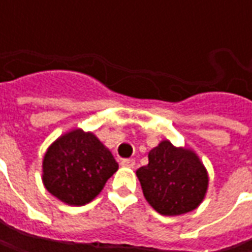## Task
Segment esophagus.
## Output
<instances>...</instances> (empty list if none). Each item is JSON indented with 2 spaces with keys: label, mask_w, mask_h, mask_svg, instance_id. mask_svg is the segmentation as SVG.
I'll list each match as a JSON object with an SVG mask.
<instances>
[{
  "label": "esophagus",
  "mask_w": 252,
  "mask_h": 252,
  "mask_svg": "<svg viewBox=\"0 0 252 252\" xmlns=\"http://www.w3.org/2000/svg\"><path fill=\"white\" fill-rule=\"evenodd\" d=\"M135 159H123L121 160V166H124V167H129V169H132V167H135Z\"/></svg>",
  "instance_id": "obj_1"
}]
</instances>
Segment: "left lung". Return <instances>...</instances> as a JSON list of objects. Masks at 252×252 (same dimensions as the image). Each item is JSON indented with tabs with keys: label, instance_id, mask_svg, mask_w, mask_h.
Segmentation results:
<instances>
[{
	"label": "left lung",
	"instance_id": "left-lung-1",
	"mask_svg": "<svg viewBox=\"0 0 252 252\" xmlns=\"http://www.w3.org/2000/svg\"><path fill=\"white\" fill-rule=\"evenodd\" d=\"M136 175L146 200L164 216L195 209L208 188V175L198 158L167 140L150 151L148 164L137 170Z\"/></svg>",
	"mask_w": 252,
	"mask_h": 252
}]
</instances>
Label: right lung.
I'll use <instances>...</instances> for the list:
<instances>
[{"mask_svg":"<svg viewBox=\"0 0 252 252\" xmlns=\"http://www.w3.org/2000/svg\"><path fill=\"white\" fill-rule=\"evenodd\" d=\"M119 169V164L97 137L75 129L59 137L43 160L47 190L68 205L93 200Z\"/></svg>","mask_w":252,"mask_h":252,"instance_id":"add662e5","label":"right lung"}]
</instances>
